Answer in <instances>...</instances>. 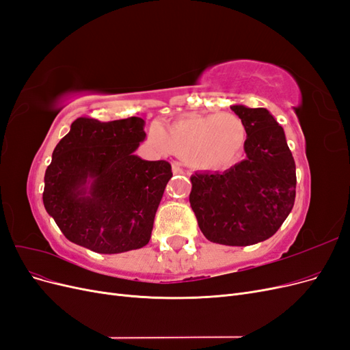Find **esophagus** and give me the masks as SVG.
I'll list each match as a JSON object with an SVG mask.
<instances>
[{"mask_svg": "<svg viewBox=\"0 0 350 350\" xmlns=\"http://www.w3.org/2000/svg\"><path fill=\"white\" fill-rule=\"evenodd\" d=\"M172 172L176 175V174H183V169L179 167L178 165H172Z\"/></svg>", "mask_w": 350, "mask_h": 350, "instance_id": "1", "label": "esophagus"}]
</instances>
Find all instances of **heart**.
I'll use <instances>...</instances> for the list:
<instances>
[{"label":"heart","instance_id":"obj_1","mask_svg":"<svg viewBox=\"0 0 350 350\" xmlns=\"http://www.w3.org/2000/svg\"><path fill=\"white\" fill-rule=\"evenodd\" d=\"M150 143L162 154L183 159L198 172L224 171L235 163L247 143V126L237 113H189L150 131Z\"/></svg>","mask_w":350,"mask_h":350}]
</instances>
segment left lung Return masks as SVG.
<instances>
[{"instance_id": "obj_1", "label": "left lung", "mask_w": 350, "mask_h": 350, "mask_svg": "<svg viewBox=\"0 0 350 350\" xmlns=\"http://www.w3.org/2000/svg\"><path fill=\"white\" fill-rule=\"evenodd\" d=\"M247 126L245 159L224 172L191 176L189 203L203 235L232 247L276 234L296 194V167L284 131L266 108L232 105Z\"/></svg>"}]
</instances>
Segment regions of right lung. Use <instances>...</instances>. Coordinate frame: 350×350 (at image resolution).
I'll return each mask as SVG.
<instances>
[{"label": "right lung", "instance_id": "1", "mask_svg": "<svg viewBox=\"0 0 350 350\" xmlns=\"http://www.w3.org/2000/svg\"><path fill=\"white\" fill-rule=\"evenodd\" d=\"M144 120L77 118L52 153L44 206L66 238L99 254L147 245L171 165L134 154Z\"/></svg>", "mask_w": 350, "mask_h": 350}]
</instances>
